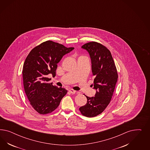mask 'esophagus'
<instances>
[{"instance_id": "1", "label": "esophagus", "mask_w": 150, "mask_h": 150, "mask_svg": "<svg viewBox=\"0 0 150 150\" xmlns=\"http://www.w3.org/2000/svg\"><path fill=\"white\" fill-rule=\"evenodd\" d=\"M69 91L70 93H72V94H75V93H76V91L74 90L73 89H70V90H69Z\"/></svg>"}]
</instances>
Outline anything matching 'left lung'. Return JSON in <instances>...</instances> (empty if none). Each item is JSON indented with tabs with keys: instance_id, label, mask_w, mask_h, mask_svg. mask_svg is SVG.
<instances>
[{
	"instance_id": "obj_1",
	"label": "left lung",
	"mask_w": 150,
	"mask_h": 150,
	"mask_svg": "<svg viewBox=\"0 0 150 150\" xmlns=\"http://www.w3.org/2000/svg\"><path fill=\"white\" fill-rule=\"evenodd\" d=\"M81 48L88 52L91 58L92 72L95 76L91 85L96 93L94 97L86 96L87 103L79 110L84 116L94 117L102 113L109 105L118 80V73L111 53L105 46L91 42Z\"/></svg>"
}]
</instances>
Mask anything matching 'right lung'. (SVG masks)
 Masks as SVG:
<instances>
[{"instance_id":"1","label":"right lung","mask_w":150,"mask_h":150,"mask_svg":"<svg viewBox=\"0 0 150 150\" xmlns=\"http://www.w3.org/2000/svg\"><path fill=\"white\" fill-rule=\"evenodd\" d=\"M74 49L52 41L42 43L32 49L23 64V82L27 98L38 113L46 114L59 106L67 90L48 83V74L55 76L57 64L64 55Z\"/></svg>"}]
</instances>
